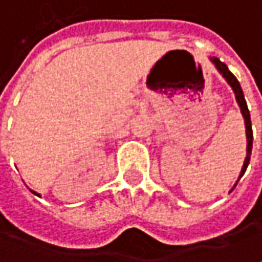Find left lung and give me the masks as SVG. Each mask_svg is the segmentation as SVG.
<instances>
[{
	"mask_svg": "<svg viewBox=\"0 0 262 262\" xmlns=\"http://www.w3.org/2000/svg\"><path fill=\"white\" fill-rule=\"evenodd\" d=\"M212 62L215 63V67L218 68V71L224 75V78L228 81V84L233 87L234 93H236V99H237L238 106L242 110V114L245 117V124H246V136H248V154H246V159H245V163H243V167H242V172H240V177H243V173L246 172V167L249 164V160H251V151H252V139H254V135H252V124H251V114H249V110H248V105H246V100H245V96H243V90L238 84L237 78L228 71L227 65L221 62L220 59H212ZM238 177V178H240ZM237 184V182H236Z\"/></svg>",
	"mask_w": 262,
	"mask_h": 262,
	"instance_id": "left-lung-1",
	"label": "left lung"
}]
</instances>
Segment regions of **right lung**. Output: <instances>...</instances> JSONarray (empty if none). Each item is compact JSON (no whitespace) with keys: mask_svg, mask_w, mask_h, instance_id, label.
<instances>
[{"mask_svg":"<svg viewBox=\"0 0 262 262\" xmlns=\"http://www.w3.org/2000/svg\"><path fill=\"white\" fill-rule=\"evenodd\" d=\"M32 192H34V191H32ZM34 194H37V192H34Z\"/></svg>","mask_w":262,"mask_h":262,"instance_id":"obj_1","label":"right lung"}]
</instances>
